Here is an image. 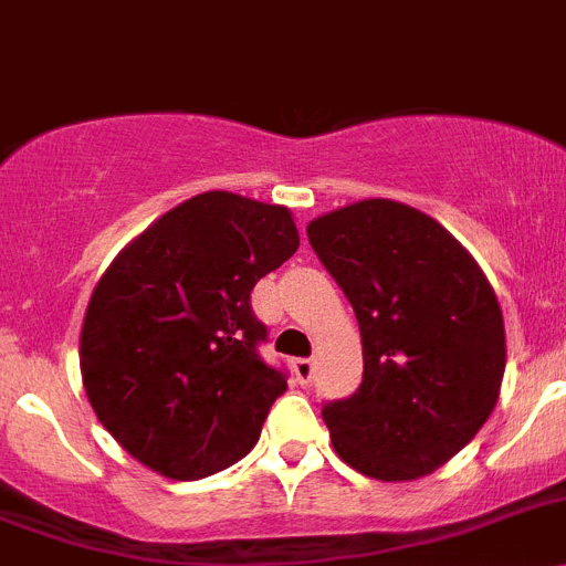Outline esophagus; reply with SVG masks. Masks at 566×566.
<instances>
[{"label": "esophagus", "instance_id": "1", "mask_svg": "<svg viewBox=\"0 0 566 566\" xmlns=\"http://www.w3.org/2000/svg\"><path fill=\"white\" fill-rule=\"evenodd\" d=\"M292 367H294V375H297V380L303 386H308L311 380H314V360L311 358H297Z\"/></svg>", "mask_w": 566, "mask_h": 566}]
</instances>
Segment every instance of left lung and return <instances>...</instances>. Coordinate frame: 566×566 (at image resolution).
Returning <instances> with one entry per match:
<instances>
[{"instance_id":"8db88e82","label":"left lung","mask_w":566,"mask_h":566,"mask_svg":"<svg viewBox=\"0 0 566 566\" xmlns=\"http://www.w3.org/2000/svg\"><path fill=\"white\" fill-rule=\"evenodd\" d=\"M308 241L355 311L364 380L325 402L338 459L378 481H413L467 448L497 402L505 331L470 252L391 199L308 224Z\"/></svg>"}]
</instances>
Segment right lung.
<instances>
[{"label":"right lung","mask_w":566,"mask_h":566,"mask_svg":"<svg viewBox=\"0 0 566 566\" xmlns=\"http://www.w3.org/2000/svg\"><path fill=\"white\" fill-rule=\"evenodd\" d=\"M297 247L286 208L208 191L118 252L85 311L80 369L133 459L197 481L255 448L289 373L261 358L266 325L250 294Z\"/></svg>","instance_id":"1"}]
</instances>
